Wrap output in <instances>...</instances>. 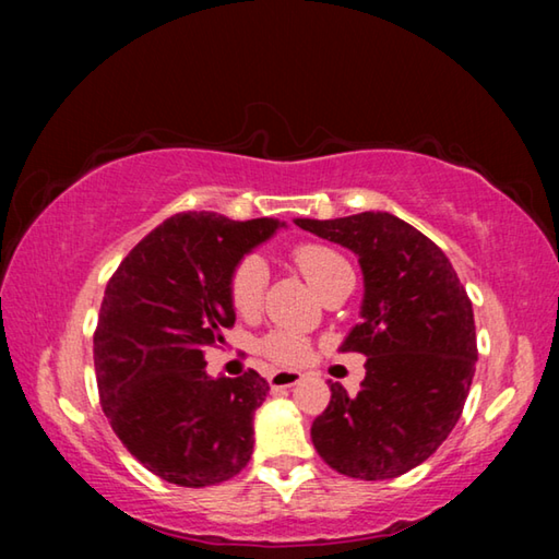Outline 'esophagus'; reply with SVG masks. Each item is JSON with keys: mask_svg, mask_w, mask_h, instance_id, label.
I'll return each instance as SVG.
<instances>
[{"mask_svg": "<svg viewBox=\"0 0 559 559\" xmlns=\"http://www.w3.org/2000/svg\"><path fill=\"white\" fill-rule=\"evenodd\" d=\"M302 380L300 372H286V370H278V372H271L269 374V384L271 390H288V386H296Z\"/></svg>", "mask_w": 559, "mask_h": 559, "instance_id": "34e87169", "label": "esophagus"}]
</instances>
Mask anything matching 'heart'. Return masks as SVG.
<instances>
[{"label": "heart", "instance_id": "1", "mask_svg": "<svg viewBox=\"0 0 559 559\" xmlns=\"http://www.w3.org/2000/svg\"><path fill=\"white\" fill-rule=\"evenodd\" d=\"M290 259L298 271L308 278L320 296L335 286L340 278L353 273L349 263L335 249L325 243H298L290 251ZM269 288V266L261 257H246L229 278V298L236 313L241 318L257 316L263 306V296ZM261 355L276 367H300L313 355V345L306 335L296 330H273L261 340Z\"/></svg>", "mask_w": 559, "mask_h": 559}]
</instances>
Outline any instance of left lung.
Segmentation results:
<instances>
[{"mask_svg":"<svg viewBox=\"0 0 559 559\" xmlns=\"http://www.w3.org/2000/svg\"><path fill=\"white\" fill-rule=\"evenodd\" d=\"M296 224L355 251L365 276L362 320L340 347L367 357L362 386L349 396L330 384L310 439L343 476H402L447 441L466 404L478 359L471 298L447 253L394 214Z\"/></svg>","mask_w":559,"mask_h":559,"instance_id":"obj_1","label":"left lung"}]
</instances>
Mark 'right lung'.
<instances>
[{
    "label": "right lung",
    "mask_w": 559,
    "mask_h": 559,
    "mask_svg": "<svg viewBox=\"0 0 559 559\" xmlns=\"http://www.w3.org/2000/svg\"><path fill=\"white\" fill-rule=\"evenodd\" d=\"M276 219L175 214L112 273L93 333L100 406L147 471L185 488L236 476L253 453V412L269 394L259 372H204V349L234 325L229 278Z\"/></svg>",
    "instance_id": "1"
}]
</instances>
